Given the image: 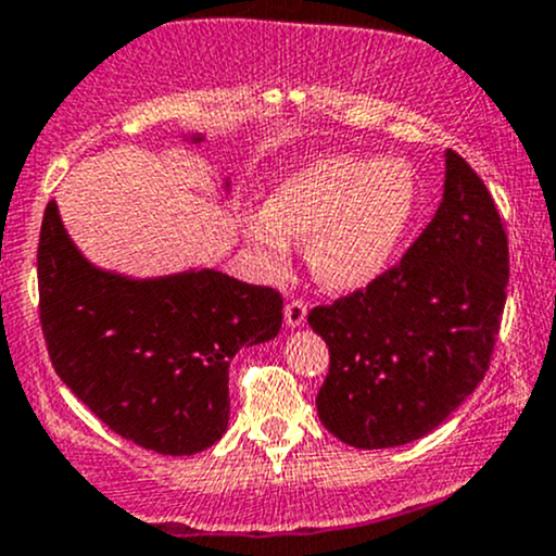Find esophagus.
Instances as JSON below:
<instances>
[{"label": "esophagus", "mask_w": 556, "mask_h": 556, "mask_svg": "<svg viewBox=\"0 0 556 556\" xmlns=\"http://www.w3.org/2000/svg\"><path fill=\"white\" fill-rule=\"evenodd\" d=\"M306 303L303 301H290L288 306H285V325L288 327H301L303 323H306Z\"/></svg>", "instance_id": "1"}]
</instances>
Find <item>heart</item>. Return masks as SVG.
Returning a JSON list of instances; mask_svg holds the SVG:
<instances>
[{
	"label": "heart",
	"mask_w": 556,
	"mask_h": 556,
	"mask_svg": "<svg viewBox=\"0 0 556 556\" xmlns=\"http://www.w3.org/2000/svg\"><path fill=\"white\" fill-rule=\"evenodd\" d=\"M418 204V180L402 160L325 154L288 170L248 210L239 231L266 271H282L288 239H308L306 263L332 293L376 282L405 242Z\"/></svg>",
	"instance_id": "obj_1"
}]
</instances>
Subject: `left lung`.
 I'll return each instance as SVG.
<instances>
[{
    "label": "left lung",
    "instance_id": "1",
    "mask_svg": "<svg viewBox=\"0 0 556 556\" xmlns=\"http://www.w3.org/2000/svg\"><path fill=\"white\" fill-rule=\"evenodd\" d=\"M506 285L509 242L493 197L447 149L442 202L405 258L308 314L330 349L317 394L325 429L362 450L434 431L488 372Z\"/></svg>",
    "mask_w": 556,
    "mask_h": 556
}]
</instances>
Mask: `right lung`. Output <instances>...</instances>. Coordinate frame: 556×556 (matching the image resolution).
<instances>
[{
    "instance_id": "right-lung-1",
    "label": "right lung",
    "mask_w": 556,
    "mask_h": 556,
    "mask_svg": "<svg viewBox=\"0 0 556 556\" xmlns=\"http://www.w3.org/2000/svg\"><path fill=\"white\" fill-rule=\"evenodd\" d=\"M229 189L224 178L220 200ZM37 271L39 317L61 381L111 431L162 455L202 453L224 437L229 362L282 327L277 290L218 268L130 277L96 266L68 237L55 200L45 210Z\"/></svg>"
}]
</instances>
